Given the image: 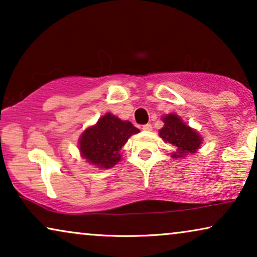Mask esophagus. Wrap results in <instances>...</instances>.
Instances as JSON below:
<instances>
[{
    "mask_svg": "<svg viewBox=\"0 0 257 257\" xmlns=\"http://www.w3.org/2000/svg\"><path fill=\"white\" fill-rule=\"evenodd\" d=\"M143 130H144V131H152V125H151V124L143 125Z\"/></svg>",
    "mask_w": 257,
    "mask_h": 257,
    "instance_id": "obj_1",
    "label": "esophagus"
}]
</instances>
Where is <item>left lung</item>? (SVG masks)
Here are the masks:
<instances>
[{
  "label": "left lung",
  "instance_id": "1",
  "mask_svg": "<svg viewBox=\"0 0 257 257\" xmlns=\"http://www.w3.org/2000/svg\"><path fill=\"white\" fill-rule=\"evenodd\" d=\"M161 120L164 121V126L159 130L160 138L175 147V151L171 154L172 158L184 159L201 147L203 139L200 133L186 124L178 114H166L161 117Z\"/></svg>",
  "mask_w": 257,
  "mask_h": 257
}]
</instances>
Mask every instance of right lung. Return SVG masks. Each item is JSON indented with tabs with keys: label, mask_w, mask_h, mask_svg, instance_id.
I'll return each mask as SVG.
<instances>
[{
	"label": "right lung",
	"mask_w": 257,
	"mask_h": 257,
	"mask_svg": "<svg viewBox=\"0 0 257 257\" xmlns=\"http://www.w3.org/2000/svg\"><path fill=\"white\" fill-rule=\"evenodd\" d=\"M140 131L128 120L105 113L94 125L84 130L78 139L80 157L101 170L113 167L121 160L120 150L132 135Z\"/></svg>",
	"instance_id": "right-lung-1"
}]
</instances>
